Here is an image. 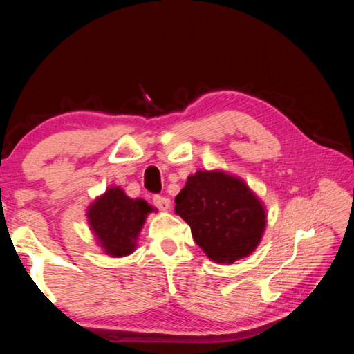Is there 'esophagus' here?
<instances>
[{
    "label": "esophagus",
    "instance_id": "esophagus-1",
    "mask_svg": "<svg viewBox=\"0 0 354 354\" xmlns=\"http://www.w3.org/2000/svg\"><path fill=\"white\" fill-rule=\"evenodd\" d=\"M153 204L160 209H162V212H167V209L170 208V199L156 194V196H153Z\"/></svg>",
    "mask_w": 354,
    "mask_h": 354
}]
</instances>
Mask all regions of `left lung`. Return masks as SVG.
I'll return each instance as SVG.
<instances>
[{"mask_svg": "<svg viewBox=\"0 0 354 354\" xmlns=\"http://www.w3.org/2000/svg\"><path fill=\"white\" fill-rule=\"evenodd\" d=\"M175 213L209 260L231 265L259 246L266 228L261 201L245 181L222 170L196 171L175 198Z\"/></svg>", "mask_w": 354, "mask_h": 354, "instance_id": "obj_1", "label": "left lung"}]
</instances>
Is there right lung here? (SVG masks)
Listing matches in <instances>:
<instances>
[{
	"mask_svg": "<svg viewBox=\"0 0 354 354\" xmlns=\"http://www.w3.org/2000/svg\"><path fill=\"white\" fill-rule=\"evenodd\" d=\"M152 212L145 199H132L120 187H111L88 207L86 217L104 254L126 257L137 248L140 231Z\"/></svg>",
	"mask_w": 354,
	"mask_h": 354,
	"instance_id": "obj_1",
	"label": "right lung"
}]
</instances>
